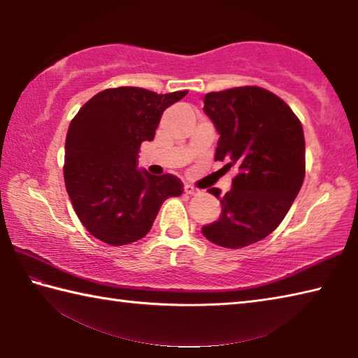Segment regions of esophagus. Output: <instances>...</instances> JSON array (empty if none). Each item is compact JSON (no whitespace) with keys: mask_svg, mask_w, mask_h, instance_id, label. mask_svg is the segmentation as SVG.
Masks as SVG:
<instances>
[{"mask_svg":"<svg viewBox=\"0 0 358 358\" xmlns=\"http://www.w3.org/2000/svg\"><path fill=\"white\" fill-rule=\"evenodd\" d=\"M185 192L186 194H196V192H199V189H197V187H194L192 185H185Z\"/></svg>","mask_w":358,"mask_h":358,"instance_id":"1","label":"esophagus"}]
</instances>
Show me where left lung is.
Listing matches in <instances>:
<instances>
[{"label":"left lung","instance_id":"left-lung-1","mask_svg":"<svg viewBox=\"0 0 358 358\" xmlns=\"http://www.w3.org/2000/svg\"><path fill=\"white\" fill-rule=\"evenodd\" d=\"M203 112L220 134L215 161L237 169L221 197L220 220L202 227L203 237L229 250L264 240L280 226L305 178V137L282 99L259 87L208 93Z\"/></svg>","mask_w":358,"mask_h":358}]
</instances>
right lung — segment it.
I'll return each mask as SVG.
<instances>
[{"mask_svg":"<svg viewBox=\"0 0 358 358\" xmlns=\"http://www.w3.org/2000/svg\"><path fill=\"white\" fill-rule=\"evenodd\" d=\"M186 94L104 90L71 121L64 183L78 220L93 237L112 246L141 240L166 199L183 192L180 178L141 171L137 157L142 142L155 138L162 112Z\"/></svg>","mask_w":358,"mask_h":358,"instance_id":"obj_1","label":"right lung"}]
</instances>
